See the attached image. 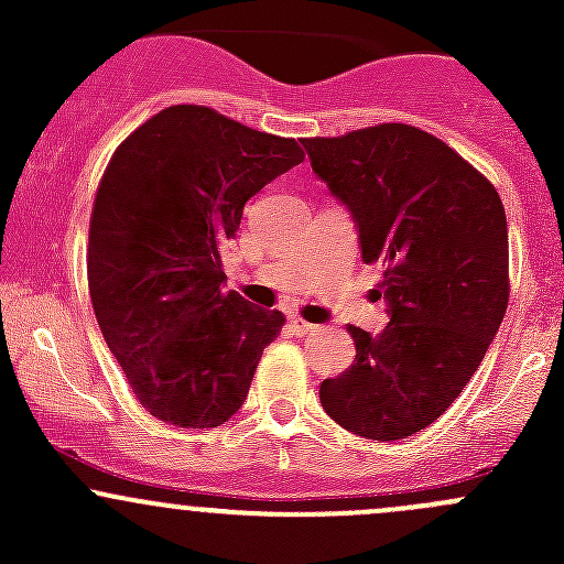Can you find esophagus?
I'll use <instances>...</instances> for the list:
<instances>
[{"instance_id":"esophagus-1","label":"esophagus","mask_w":564,"mask_h":564,"mask_svg":"<svg viewBox=\"0 0 564 564\" xmlns=\"http://www.w3.org/2000/svg\"><path fill=\"white\" fill-rule=\"evenodd\" d=\"M292 327H294V333L297 335H311V333H316V324H311V322H303V318H292Z\"/></svg>"}]
</instances>
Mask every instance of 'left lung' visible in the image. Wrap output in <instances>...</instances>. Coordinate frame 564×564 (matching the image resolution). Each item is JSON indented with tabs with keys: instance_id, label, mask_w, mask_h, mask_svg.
I'll return each instance as SVG.
<instances>
[{
	"instance_id": "obj_1",
	"label": "left lung",
	"mask_w": 564,
	"mask_h": 564,
	"mask_svg": "<svg viewBox=\"0 0 564 564\" xmlns=\"http://www.w3.org/2000/svg\"><path fill=\"white\" fill-rule=\"evenodd\" d=\"M311 169L349 209L366 264L384 261L379 335L349 327L355 362L324 379L340 429L406 440L447 412L508 308V218L499 193L445 141L412 124L305 139Z\"/></svg>"
}]
</instances>
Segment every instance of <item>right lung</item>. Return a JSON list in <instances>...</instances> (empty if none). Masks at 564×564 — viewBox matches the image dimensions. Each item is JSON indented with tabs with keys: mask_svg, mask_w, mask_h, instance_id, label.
Returning <instances> with one entry per match:
<instances>
[{
	"mask_svg": "<svg viewBox=\"0 0 564 564\" xmlns=\"http://www.w3.org/2000/svg\"><path fill=\"white\" fill-rule=\"evenodd\" d=\"M294 139L172 106L113 152L89 220V297L141 406L215 429L246 401L281 311L226 292L220 253L250 196L303 163Z\"/></svg>",
	"mask_w": 564,
	"mask_h": 564,
	"instance_id": "1",
	"label": "right lung"
}]
</instances>
